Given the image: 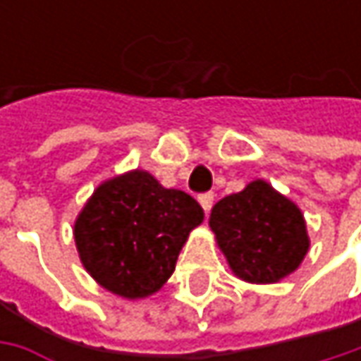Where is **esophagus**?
Wrapping results in <instances>:
<instances>
[{"instance_id":"obj_1","label":"esophagus","mask_w":361,"mask_h":361,"mask_svg":"<svg viewBox=\"0 0 361 361\" xmlns=\"http://www.w3.org/2000/svg\"><path fill=\"white\" fill-rule=\"evenodd\" d=\"M213 201H215V192H202L201 197H199V202H201V207L204 209V213H209V211H211Z\"/></svg>"}]
</instances>
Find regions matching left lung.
Masks as SVG:
<instances>
[{
    "label": "left lung",
    "mask_w": 361,
    "mask_h": 361,
    "mask_svg": "<svg viewBox=\"0 0 361 361\" xmlns=\"http://www.w3.org/2000/svg\"><path fill=\"white\" fill-rule=\"evenodd\" d=\"M209 225L233 273L251 283L283 279L310 249L301 211L265 180L221 199Z\"/></svg>",
    "instance_id": "8db88e82"
}]
</instances>
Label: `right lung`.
Instances as JSON below:
<instances>
[{
  "label": "right lung",
  "mask_w": 361,
  "mask_h": 361,
  "mask_svg": "<svg viewBox=\"0 0 361 361\" xmlns=\"http://www.w3.org/2000/svg\"><path fill=\"white\" fill-rule=\"evenodd\" d=\"M190 195L164 188L145 171L96 188L74 227L86 271L122 298H146L173 275L188 233L202 221Z\"/></svg>",
  "instance_id": "add662e5"
}]
</instances>
